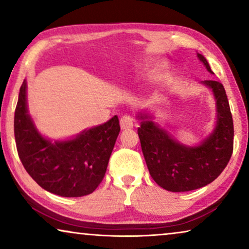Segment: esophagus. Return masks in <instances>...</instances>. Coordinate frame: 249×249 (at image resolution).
<instances>
[{"instance_id": "1", "label": "esophagus", "mask_w": 249, "mask_h": 249, "mask_svg": "<svg viewBox=\"0 0 249 249\" xmlns=\"http://www.w3.org/2000/svg\"><path fill=\"white\" fill-rule=\"evenodd\" d=\"M132 125H134V122H132V118L129 117V115H124V117L120 119V127L122 130L132 128Z\"/></svg>"}]
</instances>
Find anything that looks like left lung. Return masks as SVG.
Segmentation results:
<instances>
[{
    "label": "left lung",
    "instance_id": "left-lung-1",
    "mask_svg": "<svg viewBox=\"0 0 249 249\" xmlns=\"http://www.w3.org/2000/svg\"><path fill=\"white\" fill-rule=\"evenodd\" d=\"M198 59L210 73L202 54ZM202 84L212 89L216 101V124L212 134L197 146L180 144L160 128L151 115L139 113L138 136L149 175L162 188L180 193L198 189L214 181L226 168L233 151V121L223 85L215 80Z\"/></svg>",
    "mask_w": 249,
    "mask_h": 249
}]
</instances>
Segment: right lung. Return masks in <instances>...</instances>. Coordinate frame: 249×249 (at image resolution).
Instances as JSON below:
<instances>
[{
	"mask_svg": "<svg viewBox=\"0 0 249 249\" xmlns=\"http://www.w3.org/2000/svg\"><path fill=\"white\" fill-rule=\"evenodd\" d=\"M120 124L117 115L68 141L40 135L27 107V83L20 87L15 112V138L28 175L47 192L62 197L89 195L107 172Z\"/></svg>",
	"mask_w": 249,
	"mask_h": 249,
	"instance_id": "obj_1",
	"label": "right lung"
}]
</instances>
